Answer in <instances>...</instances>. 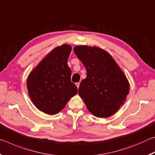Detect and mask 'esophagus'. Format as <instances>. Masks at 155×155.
<instances>
[{
    "label": "esophagus",
    "mask_w": 155,
    "mask_h": 155,
    "mask_svg": "<svg viewBox=\"0 0 155 155\" xmlns=\"http://www.w3.org/2000/svg\"><path fill=\"white\" fill-rule=\"evenodd\" d=\"M76 85H77V87L78 88V87H79L80 83H76Z\"/></svg>",
    "instance_id": "esophagus-1"
}]
</instances>
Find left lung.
Returning <instances> with one entry per match:
<instances>
[{
	"label": "left lung",
	"mask_w": 155,
	"mask_h": 155,
	"mask_svg": "<svg viewBox=\"0 0 155 155\" xmlns=\"http://www.w3.org/2000/svg\"><path fill=\"white\" fill-rule=\"evenodd\" d=\"M74 51L87 71L78 94L94 115L111 116L122 105L129 92L127 77L112 57L103 49L78 46L74 47Z\"/></svg>",
	"instance_id": "left-lung-1"
}]
</instances>
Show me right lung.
Returning a JSON list of instances; mask_svg holds the SVG:
<instances>
[{
  "label": "right lung",
  "instance_id": "add662e5",
  "mask_svg": "<svg viewBox=\"0 0 155 155\" xmlns=\"http://www.w3.org/2000/svg\"><path fill=\"white\" fill-rule=\"evenodd\" d=\"M70 45L57 47L31 72L27 79L28 94L33 104L47 114L59 113L78 89L71 82V70L68 59Z\"/></svg>",
  "mask_w": 155,
  "mask_h": 155
}]
</instances>
